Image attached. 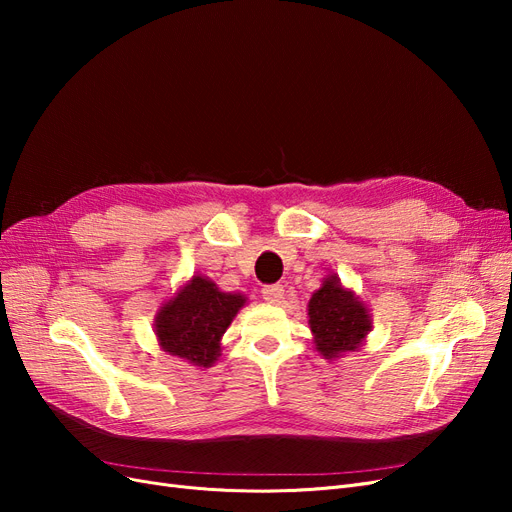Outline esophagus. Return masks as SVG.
<instances>
[{
	"label": "esophagus",
	"mask_w": 512,
	"mask_h": 512,
	"mask_svg": "<svg viewBox=\"0 0 512 512\" xmlns=\"http://www.w3.org/2000/svg\"><path fill=\"white\" fill-rule=\"evenodd\" d=\"M262 299H265L271 305L282 303V299H284V286H280V284L265 286V288H262Z\"/></svg>",
	"instance_id": "1"
}]
</instances>
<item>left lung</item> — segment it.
Wrapping results in <instances>:
<instances>
[{
	"mask_svg": "<svg viewBox=\"0 0 512 512\" xmlns=\"http://www.w3.org/2000/svg\"><path fill=\"white\" fill-rule=\"evenodd\" d=\"M307 322L314 335V346L322 359H342L359 350L371 331V314L359 294L346 288L337 273L322 280L307 303Z\"/></svg>",
	"mask_w": 512,
	"mask_h": 512,
	"instance_id": "left-lung-1",
	"label": "left lung"
}]
</instances>
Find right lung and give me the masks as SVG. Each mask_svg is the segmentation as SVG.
<instances>
[{
	"mask_svg": "<svg viewBox=\"0 0 512 512\" xmlns=\"http://www.w3.org/2000/svg\"><path fill=\"white\" fill-rule=\"evenodd\" d=\"M247 303L241 292H222L205 275H192L153 318V333L170 356L207 369L222 356V337Z\"/></svg>",
	"mask_w": 512,
	"mask_h": 512,
	"instance_id": "1",
	"label": "right lung"
}]
</instances>
